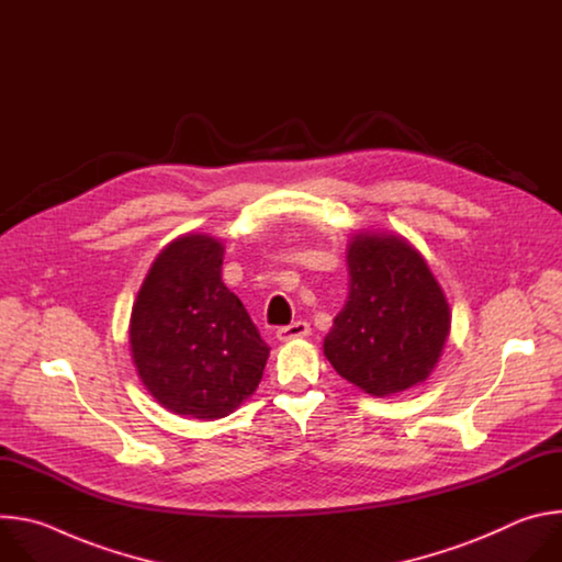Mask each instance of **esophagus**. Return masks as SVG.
Instances as JSON below:
<instances>
[{"label": "esophagus", "instance_id": "obj_1", "mask_svg": "<svg viewBox=\"0 0 562 562\" xmlns=\"http://www.w3.org/2000/svg\"><path fill=\"white\" fill-rule=\"evenodd\" d=\"M311 334V327L308 323H304V319H297V323L289 325V327H280L278 329V340L282 342H289V340H297V338H306Z\"/></svg>", "mask_w": 562, "mask_h": 562}]
</instances>
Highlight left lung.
<instances>
[{
    "instance_id": "obj_1",
    "label": "left lung",
    "mask_w": 562,
    "mask_h": 562,
    "mask_svg": "<svg viewBox=\"0 0 562 562\" xmlns=\"http://www.w3.org/2000/svg\"><path fill=\"white\" fill-rule=\"evenodd\" d=\"M349 300L325 338L334 369L384 397L434 371L449 336L447 297L403 235L358 231L349 243Z\"/></svg>"
}]
</instances>
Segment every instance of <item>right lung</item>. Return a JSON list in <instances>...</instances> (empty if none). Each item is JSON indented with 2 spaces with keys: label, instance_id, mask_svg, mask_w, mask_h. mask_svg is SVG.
<instances>
[{
  "label": "right lung",
  "instance_id": "add662e5",
  "mask_svg": "<svg viewBox=\"0 0 562 562\" xmlns=\"http://www.w3.org/2000/svg\"><path fill=\"white\" fill-rule=\"evenodd\" d=\"M217 237L187 233L159 254L131 313V353L165 409L198 420L233 414L260 384L269 347L222 282Z\"/></svg>",
  "mask_w": 562,
  "mask_h": 562
}]
</instances>
